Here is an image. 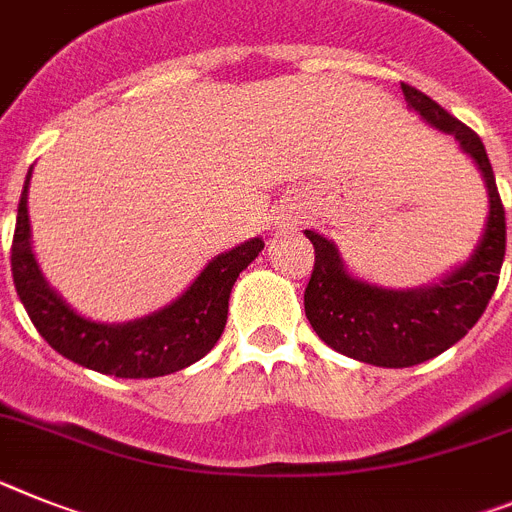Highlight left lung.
I'll return each mask as SVG.
<instances>
[{
	"label": "left lung",
	"instance_id": "1",
	"mask_svg": "<svg viewBox=\"0 0 512 512\" xmlns=\"http://www.w3.org/2000/svg\"><path fill=\"white\" fill-rule=\"evenodd\" d=\"M409 106L458 139L474 157L489 191V217L474 256L438 285L383 290L347 274L339 251L323 235L305 230L316 261L305 287V316L331 349L378 368H412L464 339L495 295L505 259V207L487 150L474 129L440 108L417 87L401 82Z\"/></svg>",
	"mask_w": 512,
	"mask_h": 512
}]
</instances>
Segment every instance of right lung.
<instances>
[{"instance_id": "obj_1", "label": "right lung", "mask_w": 512, "mask_h": 512, "mask_svg": "<svg viewBox=\"0 0 512 512\" xmlns=\"http://www.w3.org/2000/svg\"><path fill=\"white\" fill-rule=\"evenodd\" d=\"M28 183L30 170L17 204L12 279L33 326L59 355L103 375L157 378L189 368L217 344L227 323L230 290L238 274L259 256L264 240L253 238L209 261L176 303L152 316L129 323H95L74 313L38 269L30 251Z\"/></svg>"}]
</instances>
